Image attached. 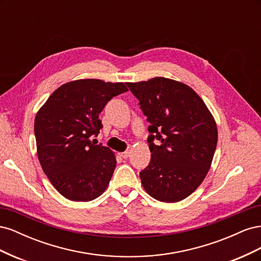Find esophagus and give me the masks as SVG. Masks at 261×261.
<instances>
[{"mask_svg":"<svg viewBox=\"0 0 261 261\" xmlns=\"http://www.w3.org/2000/svg\"><path fill=\"white\" fill-rule=\"evenodd\" d=\"M129 155H130V151H129V150H127V151H124V152L121 153V156L124 158V159H127V158H128Z\"/></svg>","mask_w":261,"mask_h":261,"instance_id":"1","label":"esophagus"}]
</instances>
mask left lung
Masks as SVG:
<instances>
[{
  "label": "left lung",
  "instance_id": "8db88e82",
  "mask_svg": "<svg viewBox=\"0 0 261 261\" xmlns=\"http://www.w3.org/2000/svg\"><path fill=\"white\" fill-rule=\"evenodd\" d=\"M150 122L151 160L140 172L145 191L154 199L177 202L206 177L218 143L215 117L196 91L165 77L127 83ZM156 138L160 145L152 140Z\"/></svg>",
  "mask_w": 261,
  "mask_h": 261
}]
</instances>
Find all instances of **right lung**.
Wrapping results in <instances>:
<instances>
[{
    "label": "right lung",
    "mask_w": 261,
    "mask_h": 261,
    "mask_svg": "<svg viewBox=\"0 0 261 261\" xmlns=\"http://www.w3.org/2000/svg\"><path fill=\"white\" fill-rule=\"evenodd\" d=\"M127 90L124 83L72 81L54 90L39 109L35 118L38 159L65 198L90 201L109 186L116 167L115 154L90 138L103 127L99 114L108 101Z\"/></svg>",
    "instance_id": "1"
}]
</instances>
